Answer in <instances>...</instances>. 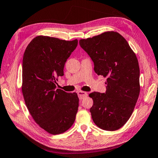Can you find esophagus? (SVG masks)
I'll return each mask as SVG.
<instances>
[{
    "mask_svg": "<svg viewBox=\"0 0 158 158\" xmlns=\"http://www.w3.org/2000/svg\"><path fill=\"white\" fill-rule=\"evenodd\" d=\"M77 94H78L79 98L80 100L84 99V98H86L87 96H88V94H87L86 92L81 91H79L77 92Z\"/></svg>",
    "mask_w": 158,
    "mask_h": 158,
    "instance_id": "esophagus-1",
    "label": "esophagus"
}]
</instances>
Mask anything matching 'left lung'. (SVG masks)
<instances>
[{
	"label": "left lung",
	"instance_id": "obj_1",
	"mask_svg": "<svg viewBox=\"0 0 158 158\" xmlns=\"http://www.w3.org/2000/svg\"><path fill=\"white\" fill-rule=\"evenodd\" d=\"M79 45L91 57L94 71L107 77L106 91L89 94L93 121L99 128L115 131L127 123L140 93V69L136 55L121 34L104 32L81 39Z\"/></svg>",
	"mask_w": 158,
	"mask_h": 158
}]
</instances>
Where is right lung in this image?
<instances>
[{
    "label": "right lung",
    "mask_w": 158,
    "mask_h": 158,
    "mask_svg": "<svg viewBox=\"0 0 158 158\" xmlns=\"http://www.w3.org/2000/svg\"><path fill=\"white\" fill-rule=\"evenodd\" d=\"M77 39L65 41L39 36L30 42L22 60L24 99L34 121L48 133H64L74 124L79 107L76 93L56 89Z\"/></svg>",
    "instance_id": "right-lung-1"
}]
</instances>
